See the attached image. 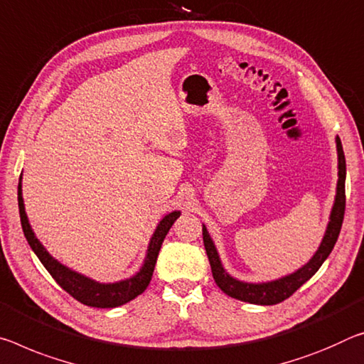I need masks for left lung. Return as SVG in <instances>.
I'll use <instances>...</instances> for the list:
<instances>
[{
    "instance_id": "left-lung-1",
    "label": "left lung",
    "mask_w": 364,
    "mask_h": 364,
    "mask_svg": "<svg viewBox=\"0 0 364 364\" xmlns=\"http://www.w3.org/2000/svg\"><path fill=\"white\" fill-rule=\"evenodd\" d=\"M337 152H338V183H337V196H336V204H333L331 222H328L327 232L324 240L319 246V250L314 255L311 261L298 270V272L284 277V279L269 282V284H243L230 277L225 272L220 259H218L217 250L213 246L209 233H207L205 227L203 228V240L205 246L207 257H209L210 269L213 280H215L217 287L220 288L223 293H227L228 296L241 299V301L252 303V304H264V306H270V304L282 303L284 299L290 298L304 282H308L313 277L322 262L326 261L327 256L331 255L333 246L337 243V238L340 235V228L343 223L345 215V175H347V165H345V154L340 137H337Z\"/></svg>"
}]
</instances>
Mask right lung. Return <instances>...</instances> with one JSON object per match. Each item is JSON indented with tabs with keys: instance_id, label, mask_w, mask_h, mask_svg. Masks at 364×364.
Returning a JSON list of instances; mask_svg holds the SVG:
<instances>
[{
	"instance_id": "1",
	"label": "right lung",
	"mask_w": 364,
	"mask_h": 364,
	"mask_svg": "<svg viewBox=\"0 0 364 364\" xmlns=\"http://www.w3.org/2000/svg\"><path fill=\"white\" fill-rule=\"evenodd\" d=\"M21 180V178H19ZM17 203H19V215H21V223L22 230H24L26 240L31 245L32 251L36 252L40 262L45 265V269L48 270L50 275L56 280V284L60 285L63 290L68 291L74 299H77L79 303L85 304V306L92 308H117L121 304L131 301L137 295L146 290L147 285L151 284L152 274L155 262H157L159 251L164 243L166 233L170 232L171 225L180 217V212H171L166 215L164 220L159 223L157 230L151 240V245H149L147 250V257L146 262H144L141 272L128 279L124 282H118V284H97V282L87 279V277L79 275L73 270H69L65 265L56 262L53 257H51L47 251L43 250V246L38 243V240L33 235L31 225H28L26 210H24V200H22V189H21V181L19 186H17Z\"/></svg>"
}]
</instances>
